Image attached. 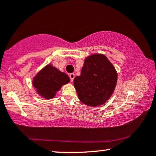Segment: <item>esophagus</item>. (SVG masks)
<instances>
[{"mask_svg":"<svg viewBox=\"0 0 156 156\" xmlns=\"http://www.w3.org/2000/svg\"><path fill=\"white\" fill-rule=\"evenodd\" d=\"M74 76H75V74H74V73H72L69 74V77H70V80H71L72 82H73L74 79Z\"/></svg>","mask_w":156,"mask_h":156,"instance_id":"esophagus-1","label":"esophagus"}]
</instances>
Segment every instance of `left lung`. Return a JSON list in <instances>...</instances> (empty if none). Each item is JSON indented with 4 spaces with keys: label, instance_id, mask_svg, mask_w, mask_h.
Returning <instances> with one entry per match:
<instances>
[{
    "label": "left lung",
    "instance_id": "left-lung-1",
    "mask_svg": "<svg viewBox=\"0 0 156 156\" xmlns=\"http://www.w3.org/2000/svg\"><path fill=\"white\" fill-rule=\"evenodd\" d=\"M117 79L116 70L107 57L92 54L84 59L81 74L74 79V87L83 104L97 107L112 97Z\"/></svg>",
    "mask_w": 156,
    "mask_h": 156
}]
</instances>
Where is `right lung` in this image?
Returning a JSON list of instances; mask_svg holds the SVG:
<instances>
[{"mask_svg":"<svg viewBox=\"0 0 156 156\" xmlns=\"http://www.w3.org/2000/svg\"><path fill=\"white\" fill-rule=\"evenodd\" d=\"M69 82L70 79L67 74L48 64L34 76L33 86L40 97L51 99L55 97L63 85Z\"/></svg>","mask_w":156,"mask_h":156,"instance_id":"right-lung-1","label":"right lung"}]
</instances>
